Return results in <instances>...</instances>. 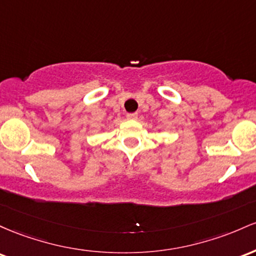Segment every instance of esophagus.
Listing matches in <instances>:
<instances>
[{"instance_id":"esophagus-1","label":"esophagus","mask_w":256,"mask_h":256,"mask_svg":"<svg viewBox=\"0 0 256 256\" xmlns=\"http://www.w3.org/2000/svg\"><path fill=\"white\" fill-rule=\"evenodd\" d=\"M138 117V114H127V118H129V120H136Z\"/></svg>"}]
</instances>
